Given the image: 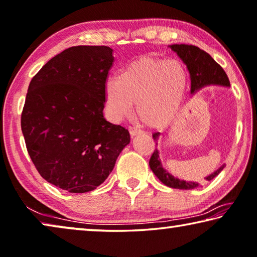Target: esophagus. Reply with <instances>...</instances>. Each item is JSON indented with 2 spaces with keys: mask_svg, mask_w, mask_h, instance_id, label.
<instances>
[{
  "mask_svg": "<svg viewBox=\"0 0 257 257\" xmlns=\"http://www.w3.org/2000/svg\"><path fill=\"white\" fill-rule=\"evenodd\" d=\"M129 129V133H130V136H136V135H141L142 133V130H140V129H137V128H134V127H129L128 128Z\"/></svg>",
  "mask_w": 257,
  "mask_h": 257,
  "instance_id": "obj_1",
  "label": "esophagus"
}]
</instances>
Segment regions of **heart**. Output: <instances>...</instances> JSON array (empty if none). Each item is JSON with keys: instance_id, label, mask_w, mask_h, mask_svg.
<instances>
[{"instance_id": "heart-1", "label": "heart", "mask_w": 257, "mask_h": 257, "mask_svg": "<svg viewBox=\"0 0 257 257\" xmlns=\"http://www.w3.org/2000/svg\"><path fill=\"white\" fill-rule=\"evenodd\" d=\"M188 72L179 61L143 56L129 63L116 79L105 84V101L110 115L128 116L136 104L137 116L150 128L174 121L188 89Z\"/></svg>"}]
</instances>
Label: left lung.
Listing matches in <instances>:
<instances>
[{
  "mask_svg": "<svg viewBox=\"0 0 257 257\" xmlns=\"http://www.w3.org/2000/svg\"><path fill=\"white\" fill-rule=\"evenodd\" d=\"M172 51H174L179 55L180 59L183 61L188 68L190 74V93H195L202 87L206 85H220V86H229V80L224 71V69L214 61L208 53L203 51V49L196 47L193 45H171L170 46ZM159 133H155L152 135L153 140L158 141ZM157 145V143H156ZM149 165L152 170L153 173L164 185L171 188L175 189H194L198 186L197 182L191 181H185V180H180L178 178H174L173 175L168 173V172L163 167L162 163L159 159V152L158 150L153 151ZM225 165L218 168L216 172H213L208 177L205 178L206 181H211L212 179L217 177L218 174L223 171Z\"/></svg>",
  "mask_w": 257,
  "mask_h": 257,
  "instance_id": "1",
  "label": "left lung"
}]
</instances>
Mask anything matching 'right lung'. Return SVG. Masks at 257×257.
Segmentation results:
<instances>
[{
	"mask_svg": "<svg viewBox=\"0 0 257 257\" xmlns=\"http://www.w3.org/2000/svg\"><path fill=\"white\" fill-rule=\"evenodd\" d=\"M113 62L107 46H74L29 85L21 118L26 149L41 177L69 193L100 186L130 142L128 130L102 113Z\"/></svg>",
	"mask_w": 257,
	"mask_h": 257,
	"instance_id": "add662e5",
	"label": "right lung"
}]
</instances>
